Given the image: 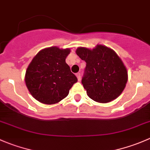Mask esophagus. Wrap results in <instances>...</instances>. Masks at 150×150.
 <instances>
[{"label": "esophagus", "instance_id": "34e87169", "mask_svg": "<svg viewBox=\"0 0 150 150\" xmlns=\"http://www.w3.org/2000/svg\"><path fill=\"white\" fill-rule=\"evenodd\" d=\"M75 75H76L77 78H78V81H81V73H80V72H78V73H77Z\"/></svg>", "mask_w": 150, "mask_h": 150}]
</instances>
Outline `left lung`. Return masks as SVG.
<instances>
[{"label": "left lung", "instance_id": "obj_1", "mask_svg": "<svg viewBox=\"0 0 150 150\" xmlns=\"http://www.w3.org/2000/svg\"><path fill=\"white\" fill-rule=\"evenodd\" d=\"M76 54L86 62L82 84L93 101L107 103L117 99L128 81V72L114 50L98 44L93 49L78 47Z\"/></svg>", "mask_w": 150, "mask_h": 150}]
</instances>
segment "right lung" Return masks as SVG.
I'll return each mask as SVG.
<instances>
[{
  "label": "right lung",
  "instance_id": "1",
  "mask_svg": "<svg viewBox=\"0 0 150 150\" xmlns=\"http://www.w3.org/2000/svg\"><path fill=\"white\" fill-rule=\"evenodd\" d=\"M70 48L48 47L40 50L26 70L25 81L30 94L45 104L59 102L78 81L65 59Z\"/></svg>",
  "mask_w": 150,
  "mask_h": 150
}]
</instances>
